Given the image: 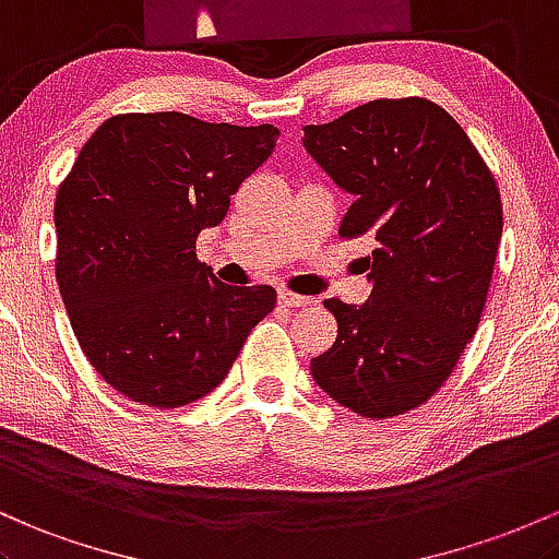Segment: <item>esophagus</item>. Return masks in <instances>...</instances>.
Segmentation results:
<instances>
[{"label":"esophagus","instance_id":"esophagus-1","mask_svg":"<svg viewBox=\"0 0 559 559\" xmlns=\"http://www.w3.org/2000/svg\"><path fill=\"white\" fill-rule=\"evenodd\" d=\"M280 304L285 306V309H304V306H309V304H313L311 298H306V296H296V293H287V290H280Z\"/></svg>","mask_w":559,"mask_h":559}]
</instances>
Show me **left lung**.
I'll list each match as a JSON object with an SVG mask.
<instances>
[{"mask_svg": "<svg viewBox=\"0 0 559 559\" xmlns=\"http://www.w3.org/2000/svg\"><path fill=\"white\" fill-rule=\"evenodd\" d=\"M304 147L354 198L341 235H372L361 306L324 300L337 341L311 361L335 404L385 419L425 404L473 341L501 240L497 181L465 129L423 97L372 99Z\"/></svg>", "mask_w": 559, "mask_h": 559, "instance_id": "left-lung-1", "label": "left lung"}]
</instances>
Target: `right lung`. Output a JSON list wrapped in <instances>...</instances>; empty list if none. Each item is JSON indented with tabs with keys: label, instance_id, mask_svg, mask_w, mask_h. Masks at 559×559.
<instances>
[{
	"label": "right lung",
	"instance_id": "1",
	"mask_svg": "<svg viewBox=\"0 0 559 559\" xmlns=\"http://www.w3.org/2000/svg\"><path fill=\"white\" fill-rule=\"evenodd\" d=\"M277 136L127 112L81 147L55 200V272L81 350L127 399L177 409L209 396L277 304L274 287L224 285L195 259Z\"/></svg>",
	"mask_w": 559,
	"mask_h": 559
}]
</instances>
